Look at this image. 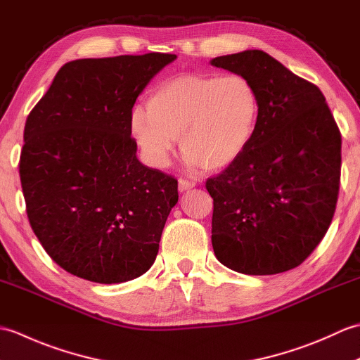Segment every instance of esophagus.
I'll use <instances>...</instances> for the list:
<instances>
[{
	"label": "esophagus",
	"instance_id": "obj_1",
	"mask_svg": "<svg viewBox=\"0 0 360 360\" xmlns=\"http://www.w3.org/2000/svg\"><path fill=\"white\" fill-rule=\"evenodd\" d=\"M196 184L193 181H188V179H186V178H179V181H178V187H179V192H187V190H190V188H193Z\"/></svg>",
	"mask_w": 360,
	"mask_h": 360
}]
</instances>
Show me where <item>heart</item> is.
I'll return each instance as SVG.
<instances>
[{"mask_svg":"<svg viewBox=\"0 0 360 360\" xmlns=\"http://www.w3.org/2000/svg\"><path fill=\"white\" fill-rule=\"evenodd\" d=\"M258 110L257 89L243 75L181 74L151 91L147 110L134 106L129 129L151 167L168 165L179 136L190 167L217 172L248 148Z\"/></svg>","mask_w":360,"mask_h":360,"instance_id":"heart-1","label":"heart"}]
</instances>
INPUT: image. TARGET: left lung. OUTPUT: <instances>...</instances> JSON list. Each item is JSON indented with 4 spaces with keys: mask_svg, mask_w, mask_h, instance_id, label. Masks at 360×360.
Segmentation results:
<instances>
[{
    "mask_svg": "<svg viewBox=\"0 0 360 360\" xmlns=\"http://www.w3.org/2000/svg\"><path fill=\"white\" fill-rule=\"evenodd\" d=\"M210 63L246 77L259 103L248 148L205 182L213 198V250L241 274L294 269L334 217L342 164L338 124L322 91L269 53L250 49Z\"/></svg>",
    "mask_w": 360,
    "mask_h": 360,
    "instance_id": "left-lung-1",
    "label": "left lung"
}]
</instances>
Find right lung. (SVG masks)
<instances>
[{
    "instance_id": "add662e5",
    "label": "right lung",
    "mask_w": 360,
    "mask_h": 360,
    "mask_svg": "<svg viewBox=\"0 0 360 360\" xmlns=\"http://www.w3.org/2000/svg\"><path fill=\"white\" fill-rule=\"evenodd\" d=\"M174 53L80 58L30 111L20 179L30 227L66 272L124 283L155 263L178 181L137 159L129 114Z\"/></svg>"
}]
</instances>
